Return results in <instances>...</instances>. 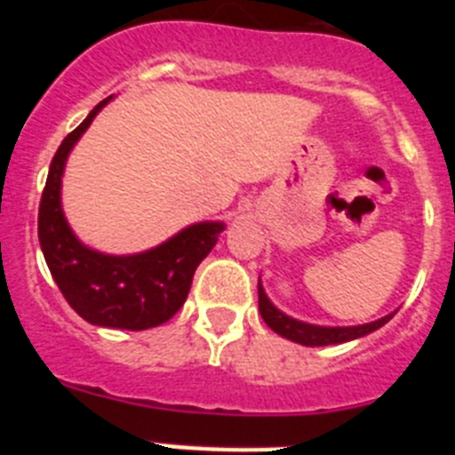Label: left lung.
Listing matches in <instances>:
<instances>
[{
    "instance_id": "left-lung-1",
    "label": "left lung",
    "mask_w": 455,
    "mask_h": 455,
    "mask_svg": "<svg viewBox=\"0 0 455 455\" xmlns=\"http://www.w3.org/2000/svg\"><path fill=\"white\" fill-rule=\"evenodd\" d=\"M257 293H259V315L262 319L267 321V325L271 331H275L277 335L287 337V339L296 341V344H303V347H328V344H344V341L357 339V337H364L369 332L378 331L380 325L387 323L389 319L394 316L387 315L383 319L371 321V323H363V325H344V328H328V325H312L305 323V321L291 319L284 312L275 307V305L268 300V296L264 293L262 283L257 284Z\"/></svg>"
}]
</instances>
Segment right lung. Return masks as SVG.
<instances>
[{
	"mask_svg": "<svg viewBox=\"0 0 455 455\" xmlns=\"http://www.w3.org/2000/svg\"><path fill=\"white\" fill-rule=\"evenodd\" d=\"M111 98L92 108L63 139L50 164L38 209V239L54 283L82 319L102 328L148 331L184 305L193 273L216 246L225 225L204 220L184 228L162 246L139 255H104L72 235L61 209V178L68 155Z\"/></svg>",
	"mask_w": 455,
	"mask_h": 455,
	"instance_id": "obj_1",
	"label": "right lung"
}]
</instances>
